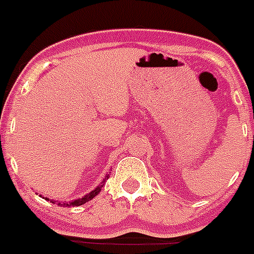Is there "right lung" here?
Instances as JSON below:
<instances>
[{
    "mask_svg": "<svg viewBox=\"0 0 254 254\" xmlns=\"http://www.w3.org/2000/svg\"><path fill=\"white\" fill-rule=\"evenodd\" d=\"M108 177H109V174H107V176H105L104 181H103L102 183H100V185L95 188V190H91V192H90V193H89V194H85V196L82 197V198L73 199V201H69V202H60V201H57V205H58V206H62V207H75V206H81V205H84V203L89 202L90 199H93L94 197H95L96 194L99 193L100 190H102L103 186H104V185H103V183H104V182L107 181ZM43 198H44V197H43ZM46 199H47V201H49L48 197H46ZM51 202H52V203H55L56 201H51Z\"/></svg>",
    "mask_w": 254,
    "mask_h": 254,
    "instance_id": "right-lung-1",
    "label": "right lung"
}]
</instances>
